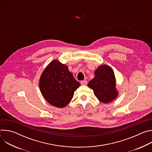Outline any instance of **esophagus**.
Returning a JSON list of instances; mask_svg holds the SVG:
<instances>
[{"label":"esophagus","instance_id":"esophagus-1","mask_svg":"<svg viewBox=\"0 0 152 152\" xmlns=\"http://www.w3.org/2000/svg\"><path fill=\"white\" fill-rule=\"evenodd\" d=\"M80 84L82 85H85L87 84V81H86V80H81V81H80Z\"/></svg>","mask_w":152,"mask_h":152}]
</instances>
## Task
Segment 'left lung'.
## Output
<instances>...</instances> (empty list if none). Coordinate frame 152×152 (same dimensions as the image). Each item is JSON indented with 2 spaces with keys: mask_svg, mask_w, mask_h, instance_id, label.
I'll list each match as a JSON object with an SVG mask.
<instances>
[{
  "mask_svg": "<svg viewBox=\"0 0 152 152\" xmlns=\"http://www.w3.org/2000/svg\"><path fill=\"white\" fill-rule=\"evenodd\" d=\"M95 77L88 84L94 90L96 97L102 102L107 103L113 100L117 96L115 89V78L113 69L103 65L94 72Z\"/></svg>",
  "mask_w": 152,
  "mask_h": 152,
  "instance_id": "obj_1",
  "label": "left lung"
}]
</instances>
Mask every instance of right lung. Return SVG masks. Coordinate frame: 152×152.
<instances>
[{"instance_id": "obj_1", "label": "right lung", "mask_w": 152, "mask_h": 152, "mask_svg": "<svg viewBox=\"0 0 152 152\" xmlns=\"http://www.w3.org/2000/svg\"><path fill=\"white\" fill-rule=\"evenodd\" d=\"M39 85L43 97L50 104L63 107L72 99L80 83L66 66L54 60L42 73Z\"/></svg>"}]
</instances>
